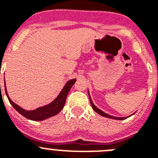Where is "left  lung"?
I'll return each mask as SVG.
<instances>
[{"mask_svg":"<svg viewBox=\"0 0 158 158\" xmlns=\"http://www.w3.org/2000/svg\"><path fill=\"white\" fill-rule=\"evenodd\" d=\"M89 100H90V104H91L93 109L96 112H97L98 114H100V115H102V116L107 117V118H113V119H118V120H123V119H125V118H127V117H115V116H112V115H108V114H107V113L104 112V111H102L101 110H100L98 107H96V106L94 105L93 100H92L91 97H90V95H89ZM128 117H130V116H128Z\"/></svg>","mask_w":158,"mask_h":158,"instance_id":"left-lung-1","label":"left lung"}]
</instances>
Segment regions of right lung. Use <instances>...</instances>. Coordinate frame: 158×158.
Returning a JSON list of instances; mask_svg holds the SVG:
<instances>
[{
  "label": "right lung",
  "mask_w": 158,
  "mask_h": 158,
  "mask_svg": "<svg viewBox=\"0 0 158 158\" xmlns=\"http://www.w3.org/2000/svg\"><path fill=\"white\" fill-rule=\"evenodd\" d=\"M75 81H76V79H73V80H70L67 82V83L65 84V85L64 86L63 89H62V91H61V93H60V94L58 96V97H57L52 103H51V104H48V105L39 107V108H37V109L35 110H33V111H27V110L23 109L22 107L18 106L17 104H15L14 102H12V100H11V99L9 98V96H8V93H7L6 86H5V93H6L7 97H8V100H9V102H10L11 104L12 105V107H13L20 115L24 116L25 118L31 119V120L42 121L46 119V118H50V117H52L54 116V115H57L58 113H59L60 111H62V108L64 107V105H65V104L67 95H68L69 90H70V89L72 88L73 85H74Z\"/></svg>",
  "instance_id": "obj_1"
}]
</instances>
